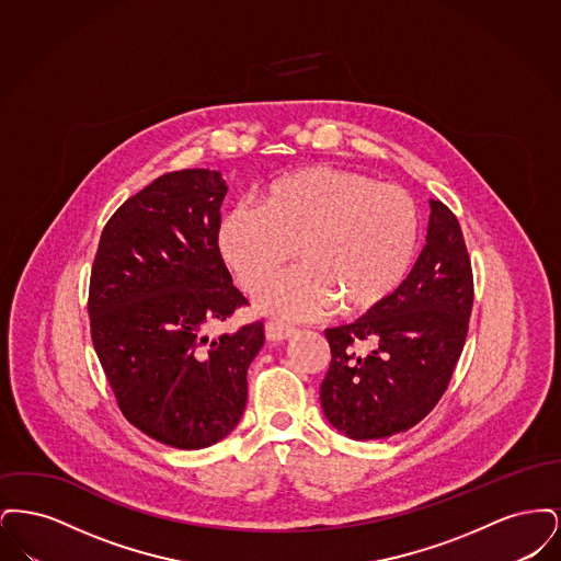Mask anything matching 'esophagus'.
I'll use <instances>...</instances> for the list:
<instances>
[{
	"instance_id": "34e87169",
	"label": "esophagus",
	"mask_w": 561,
	"mask_h": 561,
	"mask_svg": "<svg viewBox=\"0 0 561 561\" xmlns=\"http://www.w3.org/2000/svg\"><path fill=\"white\" fill-rule=\"evenodd\" d=\"M294 334V328L290 325H284V323H277V321H268L265 325V336L271 343H282V341H288Z\"/></svg>"
}]
</instances>
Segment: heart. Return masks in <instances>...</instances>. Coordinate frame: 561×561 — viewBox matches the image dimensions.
<instances>
[{
  "label": "heart",
  "instance_id": "heart-1",
  "mask_svg": "<svg viewBox=\"0 0 561 561\" xmlns=\"http://www.w3.org/2000/svg\"><path fill=\"white\" fill-rule=\"evenodd\" d=\"M419 240L408 191L362 172L316 165L271 183L261 210L220 218L216 245L245 293H261L295 250L298 270L256 298L279 320H318L336 305L366 316L400 288Z\"/></svg>",
  "mask_w": 561,
  "mask_h": 561
}]
</instances>
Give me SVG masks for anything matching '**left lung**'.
Masks as SVG:
<instances>
[{"instance_id":"obj_1","label":"left lung","mask_w":561,"mask_h":561,"mask_svg":"<svg viewBox=\"0 0 561 561\" xmlns=\"http://www.w3.org/2000/svg\"><path fill=\"white\" fill-rule=\"evenodd\" d=\"M427 243L378 309L328 328L321 408L351 439H382L421 423L448 389L473 307V273L453 210L428 199Z\"/></svg>"}]
</instances>
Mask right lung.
I'll list each match as a JSON object with an SVG mask.
<instances>
[{
    "instance_id": "obj_1",
    "label": "right lung",
    "mask_w": 561,
    "mask_h": 561,
    "mask_svg": "<svg viewBox=\"0 0 561 561\" xmlns=\"http://www.w3.org/2000/svg\"><path fill=\"white\" fill-rule=\"evenodd\" d=\"M225 195L216 170L156 179L108 218L90 275L92 345L122 414L179 450L238 427L265 343L261 321L206 334L248 305L216 245Z\"/></svg>"
}]
</instances>
